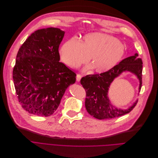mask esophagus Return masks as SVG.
<instances>
[{
  "instance_id": "34e87169",
  "label": "esophagus",
  "mask_w": 158,
  "mask_h": 158,
  "mask_svg": "<svg viewBox=\"0 0 158 158\" xmlns=\"http://www.w3.org/2000/svg\"><path fill=\"white\" fill-rule=\"evenodd\" d=\"M81 74H77V81H80V80H81Z\"/></svg>"
}]
</instances>
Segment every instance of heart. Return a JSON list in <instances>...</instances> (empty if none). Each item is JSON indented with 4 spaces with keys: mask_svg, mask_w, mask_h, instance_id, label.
<instances>
[{
    "mask_svg": "<svg viewBox=\"0 0 158 158\" xmlns=\"http://www.w3.org/2000/svg\"><path fill=\"white\" fill-rule=\"evenodd\" d=\"M124 45L115 37L102 33L85 35L80 42L74 39L65 42L60 50L62 61L72 68L87 62L84 70L93 69L98 74L109 71L121 60Z\"/></svg>",
    "mask_w": 158,
    "mask_h": 158,
    "instance_id": "b5f03b06",
    "label": "heart"
}]
</instances>
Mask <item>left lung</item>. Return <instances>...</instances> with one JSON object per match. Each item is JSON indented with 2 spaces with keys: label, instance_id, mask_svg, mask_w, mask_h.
<instances>
[{
  "label": "left lung",
  "instance_id": "left-lung-1",
  "mask_svg": "<svg viewBox=\"0 0 158 158\" xmlns=\"http://www.w3.org/2000/svg\"><path fill=\"white\" fill-rule=\"evenodd\" d=\"M141 58L138 54L127 57L114 66L113 68L102 74L87 75L83 77L80 83L85 89V106L88 113L99 119H112L120 117L130 112L136 106L137 101L127 109H118L112 106L108 97L109 88L115 78L123 72L134 73L139 81V91L142 85Z\"/></svg>",
  "mask_w": 158,
  "mask_h": 158
}]
</instances>
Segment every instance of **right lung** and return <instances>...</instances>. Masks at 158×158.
<instances>
[{
  "instance_id": "1",
  "label": "right lung",
  "mask_w": 158,
  "mask_h": 158,
  "mask_svg": "<svg viewBox=\"0 0 158 158\" xmlns=\"http://www.w3.org/2000/svg\"><path fill=\"white\" fill-rule=\"evenodd\" d=\"M65 32L48 27L35 31L20 48L13 70L19 103L29 113L49 116L56 110L77 74L60 62L59 46Z\"/></svg>"
}]
</instances>
